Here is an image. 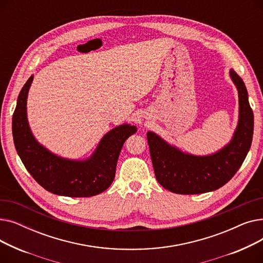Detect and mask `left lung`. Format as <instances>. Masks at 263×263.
Segmentation results:
<instances>
[{"label": "left lung", "instance_id": "1", "mask_svg": "<svg viewBox=\"0 0 263 263\" xmlns=\"http://www.w3.org/2000/svg\"><path fill=\"white\" fill-rule=\"evenodd\" d=\"M239 92L240 118L230 144L208 157L184 155L165 143L153 132L147 141L158 182L176 194H200L226 184L238 172L251 148L254 133V113L242 79L230 71Z\"/></svg>", "mask_w": 263, "mask_h": 263}]
</instances>
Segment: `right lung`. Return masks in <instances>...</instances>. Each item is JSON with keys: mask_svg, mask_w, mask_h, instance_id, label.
<instances>
[{"mask_svg": "<svg viewBox=\"0 0 263 263\" xmlns=\"http://www.w3.org/2000/svg\"><path fill=\"white\" fill-rule=\"evenodd\" d=\"M32 81L33 76L22 87L12 115L13 143L25 168L41 186L53 194L90 197L104 192L115 178L123 143L136 132V128L122 124L109 131L93 156L85 162L54 156L36 142L27 123L26 99Z\"/></svg>", "mask_w": 263, "mask_h": 263, "instance_id": "add662e5", "label": "right lung"}]
</instances>
